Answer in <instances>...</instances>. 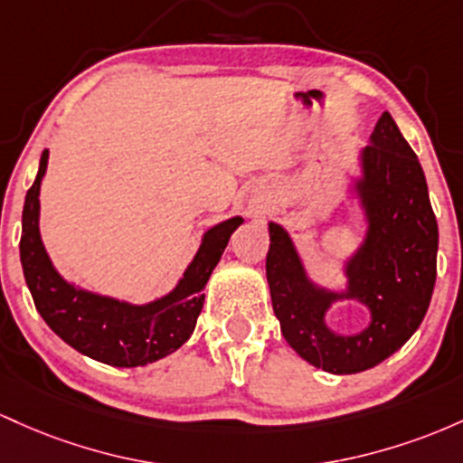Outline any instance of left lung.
<instances>
[{
  "label": "left lung",
  "mask_w": 463,
  "mask_h": 463,
  "mask_svg": "<svg viewBox=\"0 0 463 463\" xmlns=\"http://www.w3.org/2000/svg\"><path fill=\"white\" fill-rule=\"evenodd\" d=\"M361 175L352 194L365 221V236L344 262L345 288L310 279L293 238L269 222L267 279L284 339L310 365L330 373H356L400 350L422 324L438 273V221L422 165L385 111L358 153ZM352 298L371 310V324L339 335L325 324L336 300Z\"/></svg>",
  "instance_id": "left-lung-1"
}]
</instances>
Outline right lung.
I'll list each match as a JSON object with an SVG mask.
<instances>
[{
	"instance_id": "add662e5",
	"label": "right lung",
	"mask_w": 463,
	"mask_h": 463,
	"mask_svg": "<svg viewBox=\"0 0 463 463\" xmlns=\"http://www.w3.org/2000/svg\"><path fill=\"white\" fill-rule=\"evenodd\" d=\"M50 153L43 150L39 173L25 194L22 216V267L34 306L45 324L67 345L93 361L113 367H137L159 361L179 350L194 332L203 308V288L225 251L230 236L242 225V216L227 218L201 238L184 278L164 298L131 304L109 295L85 290L54 269L39 232L41 181Z\"/></svg>"
}]
</instances>
